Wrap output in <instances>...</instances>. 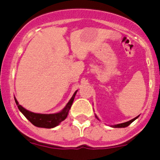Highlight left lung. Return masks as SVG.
Listing matches in <instances>:
<instances>
[{
    "instance_id": "left-lung-1",
    "label": "left lung",
    "mask_w": 160,
    "mask_h": 160,
    "mask_svg": "<svg viewBox=\"0 0 160 160\" xmlns=\"http://www.w3.org/2000/svg\"><path fill=\"white\" fill-rule=\"evenodd\" d=\"M95 117H96V118H98V117L96 116V115H95ZM138 116L135 117V118H133V119L130 120V121H128V122H123V123L117 124V125H114V126H112V127H113V128H127V127H128V126H129L130 124L131 123V122H134V121H135V120L136 119V118H138Z\"/></svg>"
}]
</instances>
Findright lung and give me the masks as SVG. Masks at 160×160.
Wrapping results in <instances>:
<instances>
[{
  "label": "right lung",
  "instance_id": "right-lung-1",
  "mask_svg": "<svg viewBox=\"0 0 160 160\" xmlns=\"http://www.w3.org/2000/svg\"><path fill=\"white\" fill-rule=\"evenodd\" d=\"M77 91L78 90H76L74 92V94H73L70 100L68 102V103L62 111L58 113H56V114H38V113L31 112V111H27L26 109L20 105L18 100L15 98H14V99H15V102H16L19 111L25 115V118H27L31 123L38 127V128H53L59 125L61 122H62L63 120L66 118L73 99H74L75 94H77Z\"/></svg>",
  "mask_w": 160,
  "mask_h": 160
}]
</instances>
